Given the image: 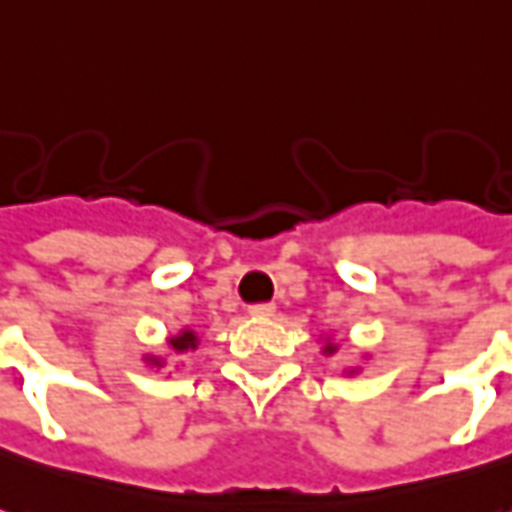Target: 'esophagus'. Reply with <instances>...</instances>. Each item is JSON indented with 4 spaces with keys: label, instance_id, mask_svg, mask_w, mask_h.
Returning <instances> with one entry per match:
<instances>
[{
    "label": "esophagus",
    "instance_id": "34e87169",
    "mask_svg": "<svg viewBox=\"0 0 512 512\" xmlns=\"http://www.w3.org/2000/svg\"><path fill=\"white\" fill-rule=\"evenodd\" d=\"M274 310H277V307L271 305V302H257V305L249 307V313H252V316H257V318L274 316Z\"/></svg>",
    "mask_w": 512,
    "mask_h": 512
}]
</instances>
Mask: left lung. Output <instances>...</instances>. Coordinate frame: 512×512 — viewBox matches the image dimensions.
<instances>
[{"mask_svg": "<svg viewBox=\"0 0 512 512\" xmlns=\"http://www.w3.org/2000/svg\"><path fill=\"white\" fill-rule=\"evenodd\" d=\"M335 349H338V346H335V343H327V346H324V352H327V355H332V352H335Z\"/></svg>", "mask_w": 512, "mask_h": 512, "instance_id": "obj_1", "label": "left lung"}]
</instances>
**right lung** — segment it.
Wrapping results in <instances>:
<instances>
[{
  "instance_id": "right-lung-1",
  "label": "right lung",
  "mask_w": 512,
  "mask_h": 512,
  "mask_svg": "<svg viewBox=\"0 0 512 512\" xmlns=\"http://www.w3.org/2000/svg\"><path fill=\"white\" fill-rule=\"evenodd\" d=\"M169 343L174 352H185V349H194L196 346V335L191 330H185V332H180L177 338H171ZM155 363H160V360H155Z\"/></svg>"
}]
</instances>
